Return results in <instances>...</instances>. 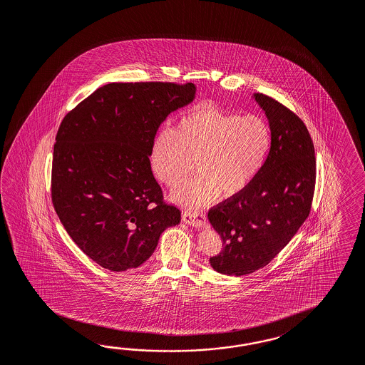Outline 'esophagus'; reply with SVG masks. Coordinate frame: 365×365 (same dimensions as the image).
<instances>
[{
	"instance_id": "1",
	"label": "esophagus",
	"mask_w": 365,
	"mask_h": 365,
	"mask_svg": "<svg viewBox=\"0 0 365 365\" xmlns=\"http://www.w3.org/2000/svg\"><path fill=\"white\" fill-rule=\"evenodd\" d=\"M182 219L185 223H187L190 226L192 227H205L206 225V217L203 212L200 211H186L183 212Z\"/></svg>"
}]
</instances>
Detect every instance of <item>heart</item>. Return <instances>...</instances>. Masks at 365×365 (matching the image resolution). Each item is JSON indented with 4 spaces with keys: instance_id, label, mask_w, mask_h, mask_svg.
Instances as JSON below:
<instances>
[{
    "instance_id": "1",
    "label": "heart",
    "mask_w": 365,
    "mask_h": 365,
    "mask_svg": "<svg viewBox=\"0 0 365 365\" xmlns=\"http://www.w3.org/2000/svg\"><path fill=\"white\" fill-rule=\"evenodd\" d=\"M269 142L263 119L237 117L206 102L180 117L173 130L158 134L150 163L154 175L174 188L186 180L195 160L199 175L175 190L173 199L187 207H202L219 194H240L257 177Z\"/></svg>"
}]
</instances>
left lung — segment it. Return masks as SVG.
Returning <instances> with one entry per match:
<instances>
[{
    "mask_svg": "<svg viewBox=\"0 0 365 365\" xmlns=\"http://www.w3.org/2000/svg\"><path fill=\"white\" fill-rule=\"evenodd\" d=\"M254 98L271 130L266 162L240 194L208 211L223 240L210 264L223 275H248L267 266L304 223L315 191V148L306 125L275 99L260 93Z\"/></svg>",
    "mask_w": 365,
    "mask_h": 365,
    "instance_id": "left-lung-1",
    "label": "left lung"
}]
</instances>
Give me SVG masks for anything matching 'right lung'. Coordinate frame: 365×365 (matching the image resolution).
Returning a JSON list of instances; mask_svg holds the SVG:
<instances>
[{
  "label": "right lung",
  "instance_id": "right-lung-1",
  "mask_svg": "<svg viewBox=\"0 0 365 365\" xmlns=\"http://www.w3.org/2000/svg\"><path fill=\"white\" fill-rule=\"evenodd\" d=\"M188 82H113L62 119L51 166V202L74 243L110 271L153 255L180 211L163 202L150 153L160 123L191 103Z\"/></svg>",
  "mask_w": 365,
  "mask_h": 365
}]
</instances>
